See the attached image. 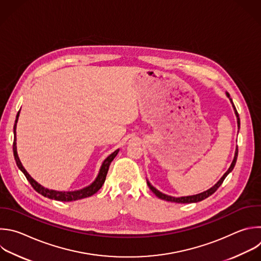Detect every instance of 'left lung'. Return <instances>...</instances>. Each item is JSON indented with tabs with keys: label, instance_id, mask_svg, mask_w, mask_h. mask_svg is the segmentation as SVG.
<instances>
[{
	"label": "left lung",
	"instance_id": "obj_1",
	"mask_svg": "<svg viewBox=\"0 0 261 261\" xmlns=\"http://www.w3.org/2000/svg\"><path fill=\"white\" fill-rule=\"evenodd\" d=\"M226 95H227V97L229 98V100H230V102H231V105H232V108H233V110H234V114H236V117H237V122H238V127L240 128V118H239V114H238V112H237V110H236V108H234V106H233V103H232V100H231V98L229 97V94L228 93H226ZM237 158H238V147H237V149H236V152H234V158H233V160H232V163H231V165H230V167L228 168V170L224 173L223 174V176L218 180V182L216 184V185H214L211 189H209V190H207L206 192H203V193H201V194H198V195H194V196H188V197H180V198H175V197H171V196H168V195H165V194H163V193H161V192H159L155 188H153L148 181H147V186H148V188L150 189V191L158 197V198H160V199H162V200H165V201H168V202H174V203H179V204H187V203H197V202H201V201H203V200H205L206 198H208V197H210L212 194H214L216 191H217V189L222 185V182H223V180L225 179V177L229 174V173L232 171V169H233V167H234V165H236V162H237Z\"/></svg>",
	"mask_w": 261,
	"mask_h": 261
}]
</instances>
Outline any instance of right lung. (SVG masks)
I'll use <instances>...</instances> for the list:
<instances>
[{"label":"right lung","mask_w":261,"mask_h":261,"mask_svg":"<svg viewBox=\"0 0 261 261\" xmlns=\"http://www.w3.org/2000/svg\"><path fill=\"white\" fill-rule=\"evenodd\" d=\"M19 113L20 111L17 113L16 116V120H15V124H14V141H13V153H14V159L16 162L17 167L21 170V172L25 175L27 179L29 180V182L32 185V187L34 188V190L36 192H38L39 194H41L42 196L52 199V200H56V201H61V202H71V201H76V200H81L84 198H88L93 196L95 193H97L102 185L106 181V177L108 174V171L110 168V165L112 163V161L116 158V155L119 152V149L115 150L113 153H111L102 163L98 175L96 177V179L88 187H86L82 190L79 191H73V192H58V191H53V190H49L46 189L44 187H42L40 184H38L30 174L27 172V170L24 169V167L22 166L18 154H17V147H16V125H17V121H18V117H19Z\"/></svg>","instance_id":"add662e5"}]
</instances>
